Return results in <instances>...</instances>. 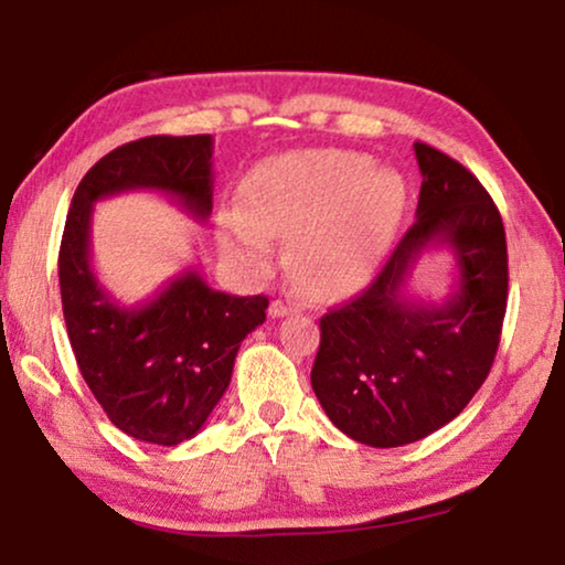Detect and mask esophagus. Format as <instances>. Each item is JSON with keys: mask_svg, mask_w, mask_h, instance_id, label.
<instances>
[{"mask_svg": "<svg viewBox=\"0 0 565 565\" xmlns=\"http://www.w3.org/2000/svg\"><path fill=\"white\" fill-rule=\"evenodd\" d=\"M292 308L288 303H282V300H273L269 303V316H275V319H280V316H288Z\"/></svg>", "mask_w": 565, "mask_h": 565, "instance_id": "esophagus-1", "label": "esophagus"}]
</instances>
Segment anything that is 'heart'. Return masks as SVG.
Returning a JSON list of instances; mask_svg holds the SVG:
<instances>
[{"label":"heart","instance_id":"heart-1","mask_svg":"<svg viewBox=\"0 0 565 565\" xmlns=\"http://www.w3.org/2000/svg\"><path fill=\"white\" fill-rule=\"evenodd\" d=\"M406 205V184L365 153L313 149L249 169L238 207L221 215L231 257L265 267L273 236H288L285 267L321 300L350 298L375 275Z\"/></svg>","mask_w":565,"mask_h":565}]
</instances>
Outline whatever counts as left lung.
Here are the masks:
<instances>
[{"label": "left lung", "mask_w": 565, "mask_h": 565, "mask_svg": "<svg viewBox=\"0 0 565 565\" xmlns=\"http://www.w3.org/2000/svg\"><path fill=\"white\" fill-rule=\"evenodd\" d=\"M422 172L416 221L373 285L321 316L311 385L347 437L401 447L452 422L481 388L507 313V238L501 215L466 167L414 143ZM454 254L459 280L435 305L408 297L415 262Z\"/></svg>", "instance_id": "left-lung-1"}]
</instances>
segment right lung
Returning a JSON list of instances; mask_svg holds the SVG:
<instances>
[{"instance_id":"right-lung-1","label":"right lung","mask_w":565,"mask_h":565,"mask_svg":"<svg viewBox=\"0 0 565 565\" xmlns=\"http://www.w3.org/2000/svg\"><path fill=\"white\" fill-rule=\"evenodd\" d=\"M122 192H159L205 223L213 138L149 136L99 159L74 192L58 252L68 342L97 404L126 435L174 447L203 429L228 388L238 347L265 323L269 300L213 290L195 267L141 303L115 298L92 262V213Z\"/></svg>"}]
</instances>
